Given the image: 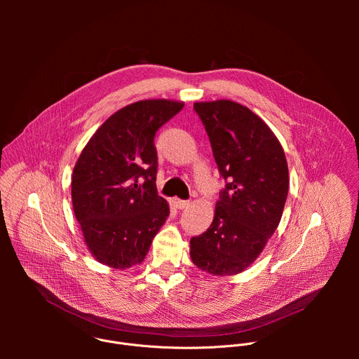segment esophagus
Listing matches in <instances>:
<instances>
[{
	"instance_id": "obj_1",
	"label": "esophagus",
	"mask_w": 359,
	"mask_h": 359,
	"mask_svg": "<svg viewBox=\"0 0 359 359\" xmlns=\"http://www.w3.org/2000/svg\"><path fill=\"white\" fill-rule=\"evenodd\" d=\"M189 200H182V198H173V206L176 209H184L186 206H189Z\"/></svg>"
}]
</instances>
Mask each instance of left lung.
Instances as JSON below:
<instances>
[{"mask_svg": "<svg viewBox=\"0 0 359 359\" xmlns=\"http://www.w3.org/2000/svg\"><path fill=\"white\" fill-rule=\"evenodd\" d=\"M193 109L226 186L210 227L190 238V257L209 274H238L259 257L281 220L290 184L285 155L271 129L233 100L197 102Z\"/></svg>", "mask_w": 359, "mask_h": 359, "instance_id": "left-lung-1", "label": "left lung"}]
</instances>
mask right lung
Wrapping results in <instances>:
<instances>
[{"label":"right lung","instance_id":"add662e5","mask_svg":"<svg viewBox=\"0 0 359 359\" xmlns=\"http://www.w3.org/2000/svg\"><path fill=\"white\" fill-rule=\"evenodd\" d=\"M182 102L149 99L114 114L89 139L72 175V204L95 259L114 269L140 264L169 216L158 194L156 132Z\"/></svg>","mask_w":359,"mask_h":359}]
</instances>
